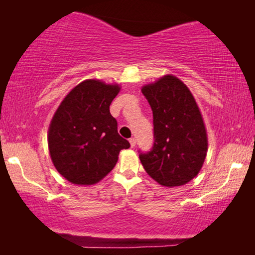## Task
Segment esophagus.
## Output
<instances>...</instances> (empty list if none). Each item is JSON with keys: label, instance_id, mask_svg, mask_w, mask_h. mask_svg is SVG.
<instances>
[{"label": "esophagus", "instance_id": "obj_1", "mask_svg": "<svg viewBox=\"0 0 255 255\" xmlns=\"http://www.w3.org/2000/svg\"><path fill=\"white\" fill-rule=\"evenodd\" d=\"M129 143H130L131 147H135V146H136V139H135V138H130V139H129Z\"/></svg>", "mask_w": 255, "mask_h": 255}]
</instances>
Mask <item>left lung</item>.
<instances>
[{
    "instance_id": "8db88e82",
    "label": "left lung",
    "mask_w": 255,
    "mask_h": 255,
    "mask_svg": "<svg viewBox=\"0 0 255 255\" xmlns=\"http://www.w3.org/2000/svg\"><path fill=\"white\" fill-rule=\"evenodd\" d=\"M153 111L154 144L139 159L150 178L164 187L191 181L205 162L208 139L204 119L188 86L165 75L141 88Z\"/></svg>"
}]
</instances>
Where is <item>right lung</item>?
I'll return each mask as SVG.
<instances>
[{"mask_svg":"<svg viewBox=\"0 0 255 255\" xmlns=\"http://www.w3.org/2000/svg\"><path fill=\"white\" fill-rule=\"evenodd\" d=\"M120 91L118 84L86 80L64 98L48 129L51 161L67 181L98 183L114 169L122 149L130 144L118 133L109 107Z\"/></svg>","mask_w":255,"mask_h":255,"instance_id":"right-lung-1","label":"right lung"}]
</instances>
